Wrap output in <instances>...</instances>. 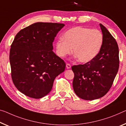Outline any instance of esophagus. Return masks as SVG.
<instances>
[{"instance_id":"esophagus-1","label":"esophagus","mask_w":126,"mask_h":126,"mask_svg":"<svg viewBox=\"0 0 126 126\" xmlns=\"http://www.w3.org/2000/svg\"><path fill=\"white\" fill-rule=\"evenodd\" d=\"M66 68L67 69H69L71 68V65L69 64V63H66Z\"/></svg>"}]
</instances>
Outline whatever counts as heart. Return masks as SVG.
I'll return each mask as SVG.
<instances>
[{"instance_id":"1","label":"heart","mask_w":126,"mask_h":126,"mask_svg":"<svg viewBox=\"0 0 126 126\" xmlns=\"http://www.w3.org/2000/svg\"><path fill=\"white\" fill-rule=\"evenodd\" d=\"M104 42L100 31L82 26L70 29L55 44L58 56L64 57L72 52L78 61L87 63L97 56Z\"/></svg>"}]
</instances>
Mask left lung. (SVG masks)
<instances>
[{
    "mask_svg": "<svg viewBox=\"0 0 126 126\" xmlns=\"http://www.w3.org/2000/svg\"><path fill=\"white\" fill-rule=\"evenodd\" d=\"M104 37L101 51L95 59L83 65H74L73 87L79 97L86 100L105 96L113 84L119 69V48L116 40L104 25L100 24Z\"/></svg>",
    "mask_w": 126,
    "mask_h": 126,
    "instance_id": "1",
    "label": "left lung"
}]
</instances>
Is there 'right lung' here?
I'll return each mask as SVG.
<instances>
[{
	"label": "right lung",
	"instance_id": "1",
	"mask_svg": "<svg viewBox=\"0 0 126 126\" xmlns=\"http://www.w3.org/2000/svg\"><path fill=\"white\" fill-rule=\"evenodd\" d=\"M63 24L36 22L21 30L11 46V77L17 90L40 98L51 91L56 77L65 70L52 43Z\"/></svg>",
	"mask_w": 126,
	"mask_h": 126
}]
</instances>
